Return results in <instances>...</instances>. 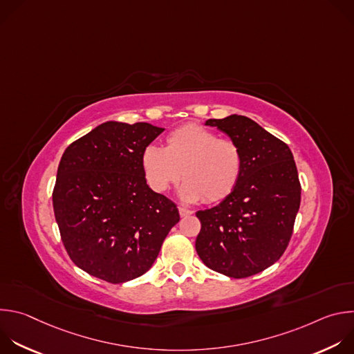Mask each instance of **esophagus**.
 <instances>
[{
    "label": "esophagus",
    "instance_id": "34e87169",
    "mask_svg": "<svg viewBox=\"0 0 354 354\" xmlns=\"http://www.w3.org/2000/svg\"><path fill=\"white\" fill-rule=\"evenodd\" d=\"M178 209H179V214H180V217H186V216L193 214V212H192V210H189V209H185V207H178Z\"/></svg>",
    "mask_w": 354,
    "mask_h": 354
}]
</instances>
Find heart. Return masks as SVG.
Masks as SVG:
<instances>
[{
  "label": "heart",
  "mask_w": 354,
  "mask_h": 354,
  "mask_svg": "<svg viewBox=\"0 0 354 354\" xmlns=\"http://www.w3.org/2000/svg\"><path fill=\"white\" fill-rule=\"evenodd\" d=\"M148 186L162 193L185 179L179 193L187 201L218 203L238 186L243 156L238 142L203 126L185 124L171 131L167 147L149 144L141 153Z\"/></svg>",
  "instance_id": "heart-1"
}]
</instances>
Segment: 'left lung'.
<instances>
[{
  "mask_svg": "<svg viewBox=\"0 0 354 354\" xmlns=\"http://www.w3.org/2000/svg\"><path fill=\"white\" fill-rule=\"evenodd\" d=\"M238 142L243 171L235 190L216 207L196 213V250L214 272L243 279L277 262L290 242L301 185L288 145L246 116L209 119Z\"/></svg>",
  "mask_w": 354,
  "mask_h": 354,
  "instance_id": "obj_1",
  "label": "left lung"
}]
</instances>
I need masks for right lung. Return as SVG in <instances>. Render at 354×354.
<instances>
[{
    "instance_id": "right-lung-1",
    "label": "right lung",
    "mask_w": 354,
    "mask_h": 354,
    "mask_svg": "<svg viewBox=\"0 0 354 354\" xmlns=\"http://www.w3.org/2000/svg\"><path fill=\"white\" fill-rule=\"evenodd\" d=\"M165 129L106 122L67 147L53 209L71 261L119 284L144 274L179 221L176 205L147 185L142 149Z\"/></svg>"
}]
</instances>
